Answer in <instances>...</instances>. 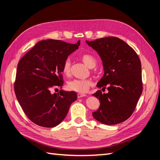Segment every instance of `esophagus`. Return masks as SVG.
<instances>
[{"label":"esophagus","instance_id":"1","mask_svg":"<svg viewBox=\"0 0 160 160\" xmlns=\"http://www.w3.org/2000/svg\"><path fill=\"white\" fill-rule=\"evenodd\" d=\"M85 96H87V95H85V94H82V93H78V94H77V98H83V97H85Z\"/></svg>","mask_w":160,"mask_h":160}]
</instances>
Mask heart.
<instances>
[{
  "instance_id": "b5f03b06",
  "label": "heart",
  "mask_w": 160,
  "mask_h": 160,
  "mask_svg": "<svg viewBox=\"0 0 160 160\" xmlns=\"http://www.w3.org/2000/svg\"><path fill=\"white\" fill-rule=\"evenodd\" d=\"M81 59L84 63L89 68H93L96 65V61L95 58L89 54H83L81 55ZM62 73L68 76L71 72V61L69 59H67L62 68ZM92 85V82L90 80H80L73 79L69 81L67 83V88L69 90L77 92L79 93H85L88 91Z\"/></svg>"
}]
</instances>
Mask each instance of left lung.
Listing matches in <instances>:
<instances>
[{"label": "left lung", "instance_id": "1", "mask_svg": "<svg viewBox=\"0 0 160 160\" xmlns=\"http://www.w3.org/2000/svg\"><path fill=\"white\" fill-rule=\"evenodd\" d=\"M98 52L103 62L104 75L97 87L108 89V93L98 90L93 94L100 106L93 118L106 125L122 123L132 115L142 95V65L132 47L115 37L86 41Z\"/></svg>", "mask_w": 160, "mask_h": 160}]
</instances>
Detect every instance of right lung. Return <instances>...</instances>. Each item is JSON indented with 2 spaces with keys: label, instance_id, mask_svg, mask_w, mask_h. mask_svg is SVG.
Returning <instances> with one entry per match:
<instances>
[{
  "label": "right lung",
  "instance_id": "1",
  "mask_svg": "<svg viewBox=\"0 0 160 160\" xmlns=\"http://www.w3.org/2000/svg\"><path fill=\"white\" fill-rule=\"evenodd\" d=\"M79 45L80 40L76 44L42 40L19 61L14 93L24 113L34 123L45 128L57 126L65 118L71 104L77 99L74 91L61 89L52 93L51 90L57 87L62 88V65Z\"/></svg>",
  "mask_w": 160,
  "mask_h": 160
}]
</instances>
